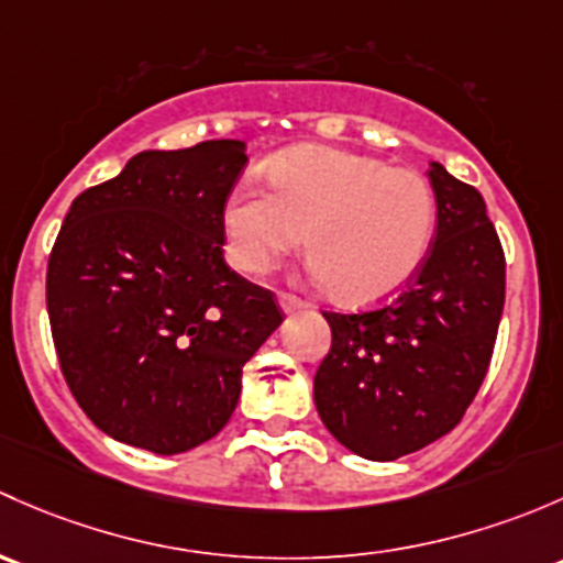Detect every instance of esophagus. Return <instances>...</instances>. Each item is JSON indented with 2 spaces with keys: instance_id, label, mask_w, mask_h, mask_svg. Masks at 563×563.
<instances>
[{
  "instance_id": "1",
  "label": "esophagus",
  "mask_w": 563,
  "mask_h": 563,
  "mask_svg": "<svg viewBox=\"0 0 563 563\" xmlns=\"http://www.w3.org/2000/svg\"><path fill=\"white\" fill-rule=\"evenodd\" d=\"M279 306H282L284 314H292V311L306 309V300H300L298 295H292V292H279Z\"/></svg>"
}]
</instances>
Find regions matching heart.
<instances>
[{
  "label": "heart",
  "instance_id": "obj_1",
  "mask_svg": "<svg viewBox=\"0 0 563 563\" xmlns=\"http://www.w3.org/2000/svg\"><path fill=\"white\" fill-rule=\"evenodd\" d=\"M271 192L243 184L224 206L230 257L265 274L300 246L341 303L393 298L420 274L437 235V195L422 173L374 156L303 146L268 167Z\"/></svg>",
  "mask_w": 563,
  "mask_h": 563
}]
</instances>
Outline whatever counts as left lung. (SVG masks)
Segmentation results:
<instances>
[{
    "instance_id": "left-lung-1",
    "label": "left lung",
    "mask_w": 563,
    "mask_h": 563,
    "mask_svg": "<svg viewBox=\"0 0 563 563\" xmlns=\"http://www.w3.org/2000/svg\"><path fill=\"white\" fill-rule=\"evenodd\" d=\"M437 235L420 274L374 311H322L330 352L314 376L324 428L368 461L437 442L477 396L504 311V249L483 195L431 162Z\"/></svg>"
}]
</instances>
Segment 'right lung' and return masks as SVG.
<instances>
[{
    "label": "right lung",
    "mask_w": 563,
    "mask_h": 563,
    "mask_svg": "<svg viewBox=\"0 0 563 563\" xmlns=\"http://www.w3.org/2000/svg\"><path fill=\"white\" fill-rule=\"evenodd\" d=\"M243 141L141 152L73 200L45 300L62 374L108 437L187 453L228 426L249 357L279 328L274 292L224 263Z\"/></svg>",
    "instance_id": "1"
}]
</instances>
